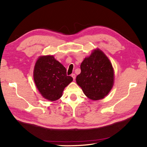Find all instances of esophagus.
<instances>
[{"instance_id":"1","label":"esophagus","mask_w":147,"mask_h":147,"mask_svg":"<svg viewBox=\"0 0 147 147\" xmlns=\"http://www.w3.org/2000/svg\"><path fill=\"white\" fill-rule=\"evenodd\" d=\"M71 76L73 78V80H74L76 79V74H71Z\"/></svg>"}]
</instances>
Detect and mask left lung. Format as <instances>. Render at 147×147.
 <instances>
[{"instance_id": "left-lung-1", "label": "left lung", "mask_w": 147, "mask_h": 147, "mask_svg": "<svg viewBox=\"0 0 147 147\" xmlns=\"http://www.w3.org/2000/svg\"><path fill=\"white\" fill-rule=\"evenodd\" d=\"M76 83L87 97L93 100L104 98L114 85V73L111 62L100 50L93 51L80 65Z\"/></svg>"}]
</instances>
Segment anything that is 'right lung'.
<instances>
[{"instance_id": "1", "label": "right lung", "mask_w": 147, "mask_h": 147, "mask_svg": "<svg viewBox=\"0 0 147 147\" xmlns=\"http://www.w3.org/2000/svg\"><path fill=\"white\" fill-rule=\"evenodd\" d=\"M33 78L40 94L51 101L60 98L65 87L73 80L67 76L66 69L53 55L41 56L38 59L34 67Z\"/></svg>"}]
</instances>
